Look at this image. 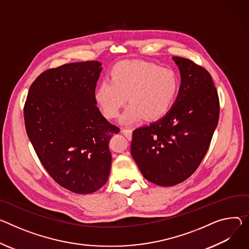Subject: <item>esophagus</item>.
Returning <instances> with one entry per match:
<instances>
[{
  "label": "esophagus",
  "mask_w": 249,
  "mask_h": 249,
  "mask_svg": "<svg viewBox=\"0 0 249 249\" xmlns=\"http://www.w3.org/2000/svg\"><path fill=\"white\" fill-rule=\"evenodd\" d=\"M121 132L124 134V136L127 138V139H131L132 138V130L131 129H122Z\"/></svg>",
  "instance_id": "obj_1"
}]
</instances>
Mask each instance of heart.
Instances as JSON below:
<instances>
[{"label": "heart", "instance_id": "b5f03b06", "mask_svg": "<svg viewBox=\"0 0 249 249\" xmlns=\"http://www.w3.org/2000/svg\"><path fill=\"white\" fill-rule=\"evenodd\" d=\"M110 80H102L94 99L102 114L116 118L126 102L130 104L121 118L125 124L145 118L156 121L173 106L179 88L178 73L169 67L141 60L117 63L110 71Z\"/></svg>", "mask_w": 249, "mask_h": 249}]
</instances>
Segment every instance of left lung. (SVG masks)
<instances>
[{
	"instance_id": "8db88e82",
	"label": "left lung",
	"mask_w": 249,
	"mask_h": 249,
	"mask_svg": "<svg viewBox=\"0 0 249 249\" xmlns=\"http://www.w3.org/2000/svg\"><path fill=\"white\" fill-rule=\"evenodd\" d=\"M182 77L167 114L133 131L131 154L149 182L171 187L191 177L206 156L219 117L212 75L191 59L174 56Z\"/></svg>"
}]
</instances>
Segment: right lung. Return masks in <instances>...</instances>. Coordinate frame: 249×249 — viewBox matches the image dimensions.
Returning <instances> with one entry per match:
<instances>
[{
	"instance_id": "right-lung-1",
	"label": "right lung",
	"mask_w": 249,
	"mask_h": 249,
	"mask_svg": "<svg viewBox=\"0 0 249 249\" xmlns=\"http://www.w3.org/2000/svg\"><path fill=\"white\" fill-rule=\"evenodd\" d=\"M99 61L66 63L39 74L24 107L25 126L43 168L62 188L91 194L108 180L109 141L120 129L94 99Z\"/></svg>"
}]
</instances>
